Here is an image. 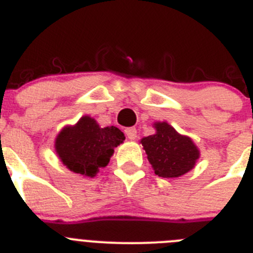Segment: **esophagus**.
Listing matches in <instances>:
<instances>
[{"mask_svg":"<svg viewBox=\"0 0 253 253\" xmlns=\"http://www.w3.org/2000/svg\"><path fill=\"white\" fill-rule=\"evenodd\" d=\"M125 135H126V138L130 140H134L135 138H137V129L135 128H126L124 130Z\"/></svg>","mask_w":253,"mask_h":253,"instance_id":"1","label":"esophagus"}]
</instances>
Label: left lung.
<instances>
[{"instance_id":"obj_1","label":"left lung","mask_w":253,"mask_h":253,"mask_svg":"<svg viewBox=\"0 0 253 253\" xmlns=\"http://www.w3.org/2000/svg\"><path fill=\"white\" fill-rule=\"evenodd\" d=\"M156 134L140 142L154 173L161 177H180L195 166L199 151L190 138L180 135L167 123H157Z\"/></svg>"}]
</instances>
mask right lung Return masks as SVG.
Here are the masks:
<instances>
[{
  "instance_id": "add662e5",
  "label": "right lung",
  "mask_w": 253,
  "mask_h": 253,
  "mask_svg": "<svg viewBox=\"0 0 253 253\" xmlns=\"http://www.w3.org/2000/svg\"><path fill=\"white\" fill-rule=\"evenodd\" d=\"M124 139L123 131L115 126L100 128L90 116H84L75 126L58 134L55 149L71 171L93 177L109 163L114 148Z\"/></svg>"
}]
</instances>
